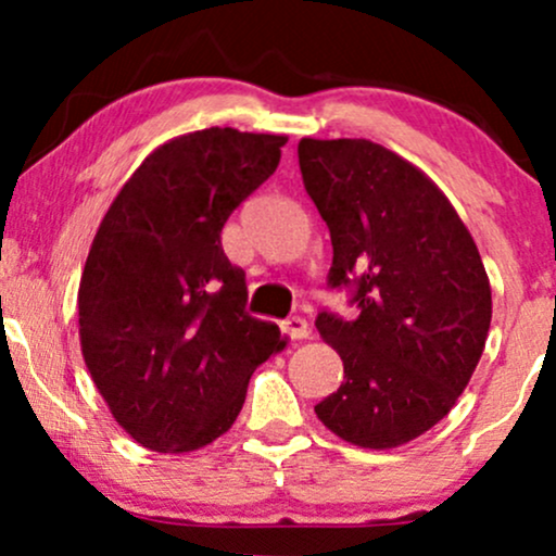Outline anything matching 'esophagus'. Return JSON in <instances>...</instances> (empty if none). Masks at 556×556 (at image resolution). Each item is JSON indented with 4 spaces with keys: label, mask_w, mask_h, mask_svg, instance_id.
Here are the masks:
<instances>
[{
    "label": "esophagus",
    "mask_w": 556,
    "mask_h": 556,
    "mask_svg": "<svg viewBox=\"0 0 556 556\" xmlns=\"http://www.w3.org/2000/svg\"><path fill=\"white\" fill-rule=\"evenodd\" d=\"M282 331L285 334H290L292 340H308V334H311L308 321L300 316H290L287 321H282Z\"/></svg>",
    "instance_id": "obj_1"
}]
</instances>
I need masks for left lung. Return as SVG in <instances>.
<instances>
[{
    "instance_id": "left-lung-1",
    "label": "left lung",
    "mask_w": 556,
    "mask_h": 556,
    "mask_svg": "<svg viewBox=\"0 0 556 556\" xmlns=\"http://www.w3.org/2000/svg\"><path fill=\"white\" fill-rule=\"evenodd\" d=\"M303 185L331 235L329 285L358 318L321 311L344 381L314 407L363 450H394L455 407L491 324V285L468 227L426 172L366 138L298 143Z\"/></svg>"
}]
</instances>
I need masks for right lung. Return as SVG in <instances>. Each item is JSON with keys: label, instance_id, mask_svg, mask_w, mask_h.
<instances>
[{"label": "right lung", "instance_id": "right-lung-1", "mask_svg": "<svg viewBox=\"0 0 556 556\" xmlns=\"http://www.w3.org/2000/svg\"><path fill=\"white\" fill-rule=\"evenodd\" d=\"M287 136L208 127L151 151L88 251L80 350L114 420L154 452L229 431L248 381L287 340L245 311V271L222 251L229 214L277 169Z\"/></svg>", "mask_w": 556, "mask_h": 556}]
</instances>
